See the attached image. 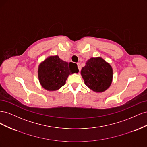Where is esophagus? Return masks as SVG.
Returning <instances> with one entry per match:
<instances>
[{"label":"esophagus","mask_w":147,"mask_h":147,"mask_svg":"<svg viewBox=\"0 0 147 147\" xmlns=\"http://www.w3.org/2000/svg\"><path fill=\"white\" fill-rule=\"evenodd\" d=\"M77 66H78V69L79 70V72H80V70H81V65H80V64L79 63H77Z\"/></svg>","instance_id":"1"}]
</instances>
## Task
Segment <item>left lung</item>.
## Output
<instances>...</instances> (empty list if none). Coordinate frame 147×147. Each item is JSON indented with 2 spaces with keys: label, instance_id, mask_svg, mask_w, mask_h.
I'll return each instance as SVG.
<instances>
[{
  "label": "left lung",
  "instance_id": "obj_1",
  "mask_svg": "<svg viewBox=\"0 0 147 147\" xmlns=\"http://www.w3.org/2000/svg\"><path fill=\"white\" fill-rule=\"evenodd\" d=\"M86 85L97 92L105 91L112 81L113 70L111 65L100 57H91L81 70Z\"/></svg>",
  "mask_w": 147,
  "mask_h": 147
}]
</instances>
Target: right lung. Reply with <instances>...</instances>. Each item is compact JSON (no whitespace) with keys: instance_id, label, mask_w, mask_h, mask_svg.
<instances>
[{"instance_id":"right-lung-1","label":"right lung","mask_w":147,"mask_h":147,"mask_svg":"<svg viewBox=\"0 0 147 147\" xmlns=\"http://www.w3.org/2000/svg\"><path fill=\"white\" fill-rule=\"evenodd\" d=\"M71 63L61 60L59 56H50L39 65L38 76L42 87L48 91L59 90L65 84L68 76L79 70Z\"/></svg>"}]
</instances>
